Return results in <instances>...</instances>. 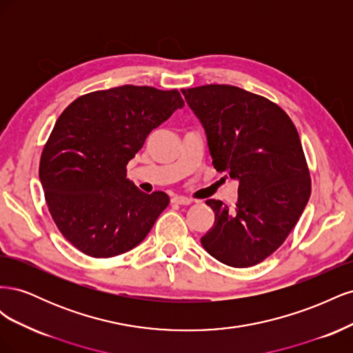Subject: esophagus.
Masks as SVG:
<instances>
[{"mask_svg": "<svg viewBox=\"0 0 353 353\" xmlns=\"http://www.w3.org/2000/svg\"><path fill=\"white\" fill-rule=\"evenodd\" d=\"M170 201L175 203V205H181V206H188V205H191V203H193V200L185 197V196H174Z\"/></svg>", "mask_w": 353, "mask_h": 353, "instance_id": "esophagus-1", "label": "esophagus"}]
</instances>
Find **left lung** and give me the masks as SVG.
<instances>
[{"instance_id":"left-lung-1","label":"left lung","mask_w":353,"mask_h":353,"mask_svg":"<svg viewBox=\"0 0 353 353\" xmlns=\"http://www.w3.org/2000/svg\"><path fill=\"white\" fill-rule=\"evenodd\" d=\"M181 92L205 130L213 168L239 183L234 209L206 200L215 222L201 245L228 266H253L284 243L311 196L301 138L285 112L261 95L232 85Z\"/></svg>"}]
</instances>
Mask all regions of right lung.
I'll use <instances>...</instances> for the list:
<instances>
[{
  "label": "right lung",
  "instance_id": "obj_1",
  "mask_svg": "<svg viewBox=\"0 0 353 353\" xmlns=\"http://www.w3.org/2000/svg\"><path fill=\"white\" fill-rule=\"evenodd\" d=\"M184 108L176 90L123 85L74 100L60 114L39 163V181L57 228L92 258L140 244L166 206L163 191L145 194L126 165L148 134Z\"/></svg>",
  "mask_w": 353,
  "mask_h": 353
}]
</instances>
